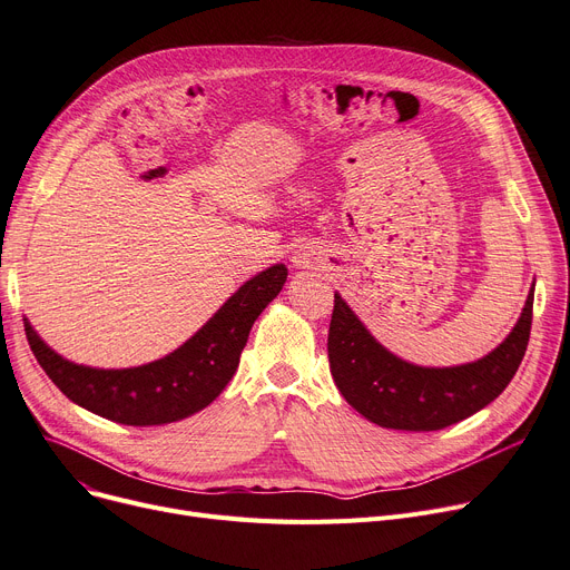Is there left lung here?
I'll return each mask as SVG.
<instances>
[{
	"label": "left lung",
	"mask_w": 570,
	"mask_h": 570,
	"mask_svg": "<svg viewBox=\"0 0 570 570\" xmlns=\"http://www.w3.org/2000/svg\"><path fill=\"white\" fill-rule=\"evenodd\" d=\"M533 286L524 309L494 351L475 363L423 367L387 351L335 293L327 333L331 374L344 400L370 423L387 430L434 432L455 425L494 402L515 376L531 333Z\"/></svg>",
	"instance_id": "8db88e82"
}]
</instances>
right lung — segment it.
Listing matches in <instances>:
<instances>
[{
	"mask_svg": "<svg viewBox=\"0 0 570 570\" xmlns=\"http://www.w3.org/2000/svg\"><path fill=\"white\" fill-rule=\"evenodd\" d=\"M286 277L284 263L269 265L239 286L183 346L138 367L78 365L52 351L27 318L24 333L43 372L73 404L119 425H168L219 397L239 365L254 321L279 295Z\"/></svg>",
	"mask_w": 570,
	"mask_h": 570,
	"instance_id": "1",
	"label": "right lung"
}]
</instances>
